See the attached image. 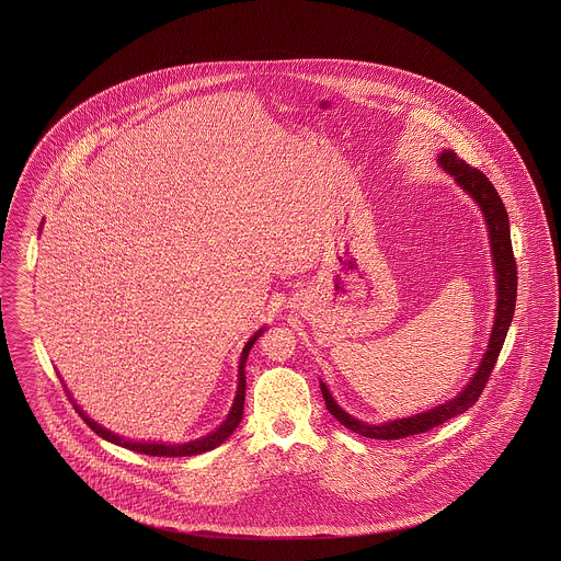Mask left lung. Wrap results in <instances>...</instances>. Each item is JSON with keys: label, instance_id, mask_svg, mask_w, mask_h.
I'll list each match as a JSON object with an SVG mask.
<instances>
[{"label": "left lung", "instance_id": "left-lung-1", "mask_svg": "<svg viewBox=\"0 0 561 561\" xmlns=\"http://www.w3.org/2000/svg\"><path fill=\"white\" fill-rule=\"evenodd\" d=\"M437 163L453 174L454 181L465 188L476 204L480 206L485 225H488V236H490V248H492V261H494V273H496V316H494V325L490 334V345L485 348V355L481 359L478 373L469 380V385L456 396L454 400L446 401L435 405L433 410H427L416 416L408 419H398L389 421L382 425H368L357 419H353L348 412H345L334 398L330 396L325 382H320L321 396L325 400L328 412L345 427L351 428L353 433H359L370 439H403L410 435L425 433L428 428L439 427L446 421L454 416L467 412L476 401L480 400L481 391L490 378V373L496 366L499 353L505 343L508 325L513 320L515 311V298H517V267H515V256H513V245H511V231H508V214L505 210V204L499 195V191L488 181V176L480 172L478 168L469 165L467 161L456 158L454 151H444L439 153Z\"/></svg>", "mask_w": 561, "mask_h": 561}]
</instances>
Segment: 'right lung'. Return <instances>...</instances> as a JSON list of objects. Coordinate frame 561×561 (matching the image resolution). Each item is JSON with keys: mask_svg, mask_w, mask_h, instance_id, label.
Returning a JSON list of instances; mask_svg holds the SVG:
<instances>
[{"mask_svg": "<svg viewBox=\"0 0 561 561\" xmlns=\"http://www.w3.org/2000/svg\"><path fill=\"white\" fill-rule=\"evenodd\" d=\"M261 334H263V330H259V332H256V334L245 343L243 351H241L240 373H238V393H236V400H233V405H231V412L227 414L225 423H222L220 427L214 428L213 433H208L206 437L193 439V442H187V444L130 442V439H124V437H119V435L111 433L107 428L101 427V425H99V423H94L92 419H88L78 403H73V405H76V412L80 414L81 419L85 421V425L92 428L96 435H101L103 439H107L111 444H117V446H122V448L134 450V453L149 454V456H193V454L214 450L216 446H220V444H222V442H225V439H227V437L238 428V425H240L241 416H243V400H245V373H243V368H245V359H248L250 348H252V345L256 343V339H259Z\"/></svg>", "mask_w": 561, "mask_h": 561, "instance_id": "1", "label": "right lung"}]
</instances>
